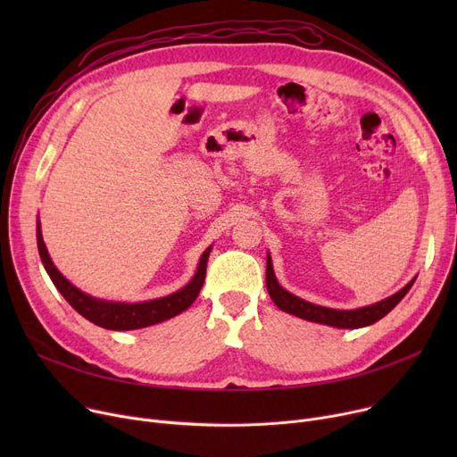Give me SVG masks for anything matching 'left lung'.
Wrapping results in <instances>:
<instances>
[{"instance_id": "obj_1", "label": "left lung", "mask_w": 457, "mask_h": 457, "mask_svg": "<svg viewBox=\"0 0 457 457\" xmlns=\"http://www.w3.org/2000/svg\"><path fill=\"white\" fill-rule=\"evenodd\" d=\"M413 283H415V279L407 283L403 289L398 291L396 295H393L386 300H381L378 303L352 309V311H339V309H329V307L309 303V302L291 295L289 291H285L283 287L278 283L276 276H274L270 257H267V291H269L272 302L281 311H285V313H291V315L300 317L303 320L328 324V326H335V328H352L353 329V328H363V326H370V324L378 322L379 319L386 317L391 309H395V305L407 293H410Z\"/></svg>"}]
</instances>
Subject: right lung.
<instances>
[{
	"mask_svg": "<svg viewBox=\"0 0 457 457\" xmlns=\"http://www.w3.org/2000/svg\"><path fill=\"white\" fill-rule=\"evenodd\" d=\"M37 245H38L40 259L44 262V269L47 274H50L54 285L64 296V300L87 320L94 322L96 326H102L105 329H116V331L146 328V326L162 322L166 319H172V317L179 315L181 311L188 309L192 305V302H195L200 295V289H202L204 279H205V270H207V257L211 252V248H207L204 252L196 276L192 278L190 283L185 285L181 291H178L170 296L159 298V300H152V302L114 303V302L96 300V298L81 293L54 267L50 255H47L42 233H40V222L37 224Z\"/></svg>",
	"mask_w": 457,
	"mask_h": 457,
	"instance_id": "right-lung-1",
	"label": "right lung"
}]
</instances>
